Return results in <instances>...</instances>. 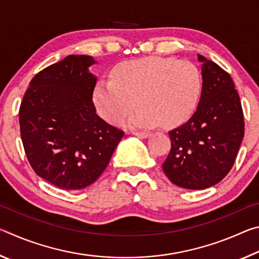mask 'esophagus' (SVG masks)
<instances>
[{"mask_svg":"<svg viewBox=\"0 0 259 259\" xmlns=\"http://www.w3.org/2000/svg\"><path fill=\"white\" fill-rule=\"evenodd\" d=\"M134 135L137 136L138 138H147L151 136L150 133H134Z\"/></svg>","mask_w":259,"mask_h":259,"instance_id":"esophagus-1","label":"esophagus"}]
</instances>
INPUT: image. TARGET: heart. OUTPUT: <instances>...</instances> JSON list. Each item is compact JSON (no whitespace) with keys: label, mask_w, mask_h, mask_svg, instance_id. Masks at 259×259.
<instances>
[{"label":"heart","mask_w":259,"mask_h":259,"mask_svg":"<svg viewBox=\"0 0 259 259\" xmlns=\"http://www.w3.org/2000/svg\"><path fill=\"white\" fill-rule=\"evenodd\" d=\"M202 91V75L190 61L150 57L121 64L113 80H100L94 100L98 112L113 124L129 117V124L166 128L185 122L194 112Z\"/></svg>","instance_id":"obj_1"}]
</instances>
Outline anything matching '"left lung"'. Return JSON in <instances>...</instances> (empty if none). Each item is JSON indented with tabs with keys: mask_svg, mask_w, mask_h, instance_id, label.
Returning a JSON list of instances; mask_svg holds the SVG:
<instances>
[{
	"mask_svg": "<svg viewBox=\"0 0 259 259\" xmlns=\"http://www.w3.org/2000/svg\"><path fill=\"white\" fill-rule=\"evenodd\" d=\"M202 91L195 113L169 133L171 150L162 164L175 185L204 190L225 178L244 136V119L231 75L203 56Z\"/></svg>",
	"mask_w": 259,
	"mask_h": 259,
	"instance_id": "obj_1",
	"label": "left lung"
}]
</instances>
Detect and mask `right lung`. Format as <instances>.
I'll return each mask as SVG.
<instances>
[{
	"mask_svg": "<svg viewBox=\"0 0 259 259\" xmlns=\"http://www.w3.org/2000/svg\"><path fill=\"white\" fill-rule=\"evenodd\" d=\"M93 64V57L72 55L42 69L19 108L30 166L61 190H81L97 181L124 135L96 113Z\"/></svg>",
	"mask_w": 259,
	"mask_h": 259,
	"instance_id": "right-lung-1",
	"label": "right lung"
}]
</instances>
